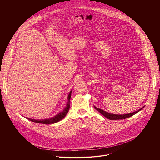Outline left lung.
I'll use <instances>...</instances> for the list:
<instances>
[{
	"mask_svg": "<svg viewBox=\"0 0 160 160\" xmlns=\"http://www.w3.org/2000/svg\"><path fill=\"white\" fill-rule=\"evenodd\" d=\"M144 107L145 106L143 107L142 108H140L139 110H138L134 112H132V113H130L125 114H113V113H110L108 112H107L106 111H104V110H102L101 108H97V107H96L94 106L95 108L97 110H98L101 114H102L104 116H105L106 118H107L108 119H110V120H120V119H124L128 118H129V117H131V116L136 114L139 111L142 110L144 108Z\"/></svg>",
	"mask_w": 160,
	"mask_h": 160,
	"instance_id": "1",
	"label": "left lung"
}]
</instances>
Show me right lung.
Wrapping results in <instances>:
<instances>
[{
	"label": "right lung",
	"mask_w": 160,
	"mask_h": 160,
	"mask_svg": "<svg viewBox=\"0 0 160 160\" xmlns=\"http://www.w3.org/2000/svg\"><path fill=\"white\" fill-rule=\"evenodd\" d=\"M71 92L72 91L69 92V93L68 96V102L67 103V106L63 108V110L59 112L58 114H56V116H54L52 118H50L48 119H31V118H26L28 120L31 121L32 122H36L38 123H43V124H53L54 123L58 122L59 121H61L62 119H63L67 114L68 112L69 109V102H70V99H71Z\"/></svg>",
	"instance_id": "right-lung-1"
}]
</instances>
